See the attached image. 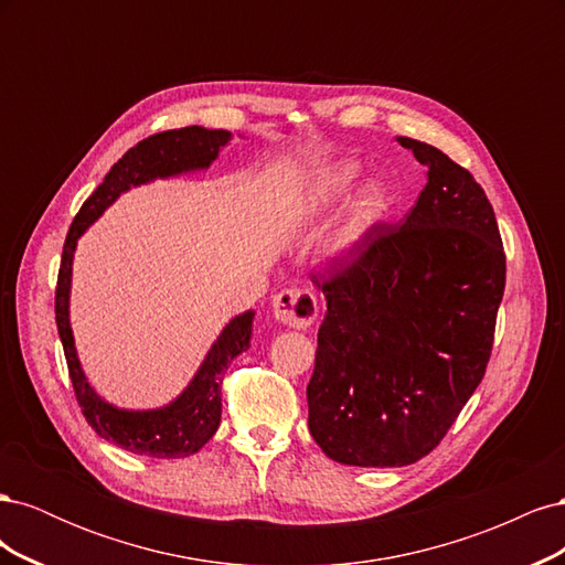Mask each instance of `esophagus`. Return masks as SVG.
<instances>
[{"mask_svg": "<svg viewBox=\"0 0 565 565\" xmlns=\"http://www.w3.org/2000/svg\"><path fill=\"white\" fill-rule=\"evenodd\" d=\"M273 316L287 328L303 330L318 318V301L311 289H282L273 297Z\"/></svg>", "mask_w": 565, "mask_h": 565, "instance_id": "obj_1", "label": "esophagus"}]
</instances>
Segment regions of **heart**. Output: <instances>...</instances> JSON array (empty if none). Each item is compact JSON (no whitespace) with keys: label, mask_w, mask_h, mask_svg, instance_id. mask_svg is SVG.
I'll return each mask as SVG.
<instances>
[{"label":"heart","mask_w":565,"mask_h":565,"mask_svg":"<svg viewBox=\"0 0 565 565\" xmlns=\"http://www.w3.org/2000/svg\"><path fill=\"white\" fill-rule=\"evenodd\" d=\"M361 174L363 169L355 160H339L330 164L328 169H322L316 181V200L320 204H332L341 198H347L351 193V188L358 183V179H361ZM388 202V188L382 181H370L351 204L344 231H341V245L358 243L374 224H380Z\"/></svg>","instance_id":"b5f03b06"}]
</instances>
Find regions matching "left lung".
Masks as SVG:
<instances>
[{"mask_svg": "<svg viewBox=\"0 0 565 565\" xmlns=\"http://www.w3.org/2000/svg\"><path fill=\"white\" fill-rule=\"evenodd\" d=\"M398 143L429 169L415 207L311 276L328 313L309 429L351 467H405L438 446L483 380L507 280L498 218L471 172L429 143Z\"/></svg>", "mask_w": 565, "mask_h": 565, "instance_id": "left-lung-1", "label": "left lung"}]
</instances>
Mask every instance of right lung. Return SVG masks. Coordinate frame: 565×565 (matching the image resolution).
I'll use <instances>...</instances> for the list:
<instances>
[{"label":"right lung","instance_id":"add662e5","mask_svg":"<svg viewBox=\"0 0 565 565\" xmlns=\"http://www.w3.org/2000/svg\"><path fill=\"white\" fill-rule=\"evenodd\" d=\"M228 141L231 131L204 127L169 129L148 136V139L129 148L113 164L104 183L82 204L65 237L56 285V324L75 398L82 407L84 419L89 422L100 438L134 455L158 459L188 457L198 452L216 434L221 422V382H224V374L233 363V358L249 349L254 311L235 316L226 324L224 332L212 344L207 358L202 361L193 382L185 386L177 401L158 409H119L106 403L89 386L75 351L71 311H67V306H71L75 247L79 235L106 212V207H110L119 193L152 179H167L193 172V169H207L216 160L218 150Z\"/></svg>","mask_w":565,"mask_h":565}]
</instances>
